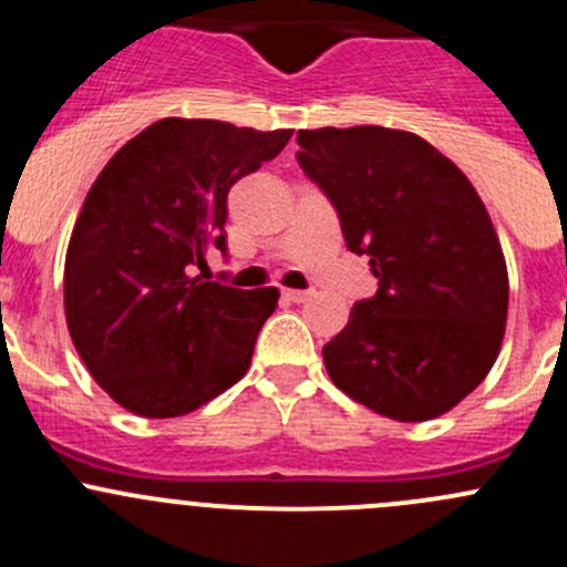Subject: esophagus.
<instances>
[{
    "label": "esophagus",
    "instance_id": "obj_1",
    "mask_svg": "<svg viewBox=\"0 0 567 567\" xmlns=\"http://www.w3.org/2000/svg\"><path fill=\"white\" fill-rule=\"evenodd\" d=\"M282 296L288 301H296V305H305V301L312 299V290H282Z\"/></svg>",
    "mask_w": 567,
    "mask_h": 567
}]
</instances>
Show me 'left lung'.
I'll return each mask as SVG.
<instances>
[{
	"instance_id": "1",
	"label": "left lung",
	"mask_w": 567,
	"mask_h": 567,
	"mask_svg": "<svg viewBox=\"0 0 567 567\" xmlns=\"http://www.w3.org/2000/svg\"><path fill=\"white\" fill-rule=\"evenodd\" d=\"M301 169L368 255L379 290L323 346L334 386L400 422L461 403L494 368L507 320V268L468 177L409 131H299Z\"/></svg>"
}]
</instances>
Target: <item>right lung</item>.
Segmentation results:
<instances>
[{"label": "right lung", "instance_id": "add662e5", "mask_svg": "<svg viewBox=\"0 0 567 567\" xmlns=\"http://www.w3.org/2000/svg\"><path fill=\"white\" fill-rule=\"evenodd\" d=\"M293 131L164 117L125 142L82 205L65 257V318L93 379L123 409L167 420L230 390L279 290L205 282L227 257V194Z\"/></svg>", "mask_w": 567, "mask_h": 567}]
</instances>
